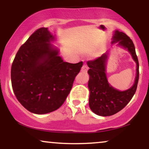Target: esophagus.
Instances as JSON below:
<instances>
[{
    "label": "esophagus",
    "mask_w": 149,
    "mask_h": 149,
    "mask_svg": "<svg viewBox=\"0 0 149 149\" xmlns=\"http://www.w3.org/2000/svg\"><path fill=\"white\" fill-rule=\"evenodd\" d=\"M87 70H88V67H87V65H83L82 68H81V71L83 72H87Z\"/></svg>",
    "instance_id": "34e87169"
}]
</instances>
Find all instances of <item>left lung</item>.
<instances>
[{
	"instance_id": "8db88e82",
	"label": "left lung",
	"mask_w": 149,
	"mask_h": 149,
	"mask_svg": "<svg viewBox=\"0 0 149 149\" xmlns=\"http://www.w3.org/2000/svg\"><path fill=\"white\" fill-rule=\"evenodd\" d=\"M113 39V42H119V45L127 49L132 54L137 65L136 77L131 88L123 91H118L108 83L105 73L107 54L87 62L89 68L88 87L90 92L89 105L93 113L103 117L115 115L130 102L136 93L139 79V63L133 41L127 34L118 30L115 31Z\"/></svg>"
}]
</instances>
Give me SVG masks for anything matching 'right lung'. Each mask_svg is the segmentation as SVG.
I'll use <instances>...</instances> for the list:
<instances>
[{"mask_svg":"<svg viewBox=\"0 0 149 149\" xmlns=\"http://www.w3.org/2000/svg\"><path fill=\"white\" fill-rule=\"evenodd\" d=\"M47 28L34 31L20 47L11 66V84L18 101L35 114L58 109L70 92L83 62H64L49 42Z\"/></svg>","mask_w":149,"mask_h":149,"instance_id":"right-lung-1","label":"right lung"}]
</instances>
